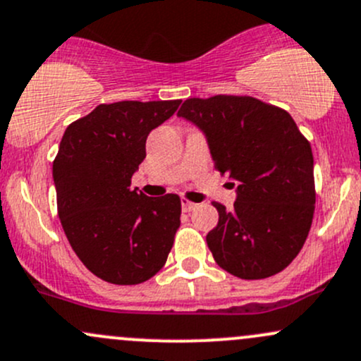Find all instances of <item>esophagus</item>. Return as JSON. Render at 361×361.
<instances>
[{
	"instance_id": "34e87169",
	"label": "esophagus",
	"mask_w": 361,
	"mask_h": 361,
	"mask_svg": "<svg viewBox=\"0 0 361 361\" xmlns=\"http://www.w3.org/2000/svg\"><path fill=\"white\" fill-rule=\"evenodd\" d=\"M197 207L195 202H192V200H187V199H181V209L185 212H190Z\"/></svg>"
}]
</instances>
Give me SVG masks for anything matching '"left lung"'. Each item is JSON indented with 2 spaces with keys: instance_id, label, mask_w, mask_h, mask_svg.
I'll return each instance as SVG.
<instances>
[{
  "instance_id": "1",
  "label": "left lung",
  "mask_w": 361,
  "mask_h": 361,
  "mask_svg": "<svg viewBox=\"0 0 361 361\" xmlns=\"http://www.w3.org/2000/svg\"><path fill=\"white\" fill-rule=\"evenodd\" d=\"M178 116L206 133L214 168L237 185L206 240L216 263L244 280L276 275L305 245L314 212L311 145L290 114L254 97L188 98Z\"/></svg>"
}]
</instances>
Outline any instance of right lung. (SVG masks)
Returning <instances> with one entry per match:
<instances>
[{"instance_id": "1", "label": "right lung", "mask_w": 361, "mask_h": 361, "mask_svg": "<svg viewBox=\"0 0 361 361\" xmlns=\"http://www.w3.org/2000/svg\"><path fill=\"white\" fill-rule=\"evenodd\" d=\"M180 104H100L63 133L53 161L59 218L82 264L105 282L136 286L168 259L180 228V197H147L130 187L149 133Z\"/></svg>"}]
</instances>
